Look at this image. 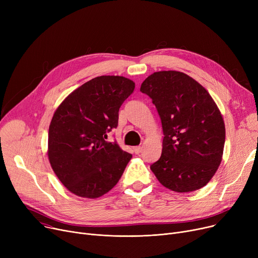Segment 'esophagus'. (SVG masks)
<instances>
[{"label": "esophagus", "instance_id": "34e87169", "mask_svg": "<svg viewBox=\"0 0 258 258\" xmlns=\"http://www.w3.org/2000/svg\"><path fill=\"white\" fill-rule=\"evenodd\" d=\"M141 151H142L141 146H135V147H134V152H135V154H140V153H141Z\"/></svg>", "mask_w": 258, "mask_h": 258}]
</instances>
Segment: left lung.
<instances>
[{"label": "left lung", "instance_id": "left-lung-1", "mask_svg": "<svg viewBox=\"0 0 258 258\" xmlns=\"http://www.w3.org/2000/svg\"><path fill=\"white\" fill-rule=\"evenodd\" d=\"M140 91L152 98L163 127V148L151 166L158 181L175 192L204 187L218 170L225 145V122L207 90L179 71L148 76Z\"/></svg>", "mask_w": 258, "mask_h": 258}]
</instances>
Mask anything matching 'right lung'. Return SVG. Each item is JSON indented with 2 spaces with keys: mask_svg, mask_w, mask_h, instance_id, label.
Here are the masks:
<instances>
[{
  "mask_svg": "<svg viewBox=\"0 0 258 258\" xmlns=\"http://www.w3.org/2000/svg\"><path fill=\"white\" fill-rule=\"evenodd\" d=\"M135 83L123 76L95 77L74 90L54 112L48 158L61 184L75 196L102 197L118 183L132 155L105 141L118 125L121 104Z\"/></svg>",
  "mask_w": 258,
  "mask_h": 258,
  "instance_id": "add662e5",
  "label": "right lung"
}]
</instances>
